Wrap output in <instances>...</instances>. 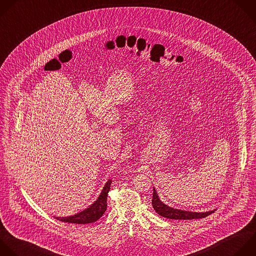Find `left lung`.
Wrapping results in <instances>:
<instances>
[{
    "label": "left lung",
    "instance_id": "8db88e82",
    "mask_svg": "<svg viewBox=\"0 0 256 256\" xmlns=\"http://www.w3.org/2000/svg\"><path fill=\"white\" fill-rule=\"evenodd\" d=\"M154 193H152V208L154 211L168 219H175V220H191V219H199V218H204L212 213H214L215 210L212 211H207V212H192V211H186V210H181V209H176L173 207H170L162 203L154 187Z\"/></svg>",
    "mask_w": 256,
    "mask_h": 256
}]
</instances>
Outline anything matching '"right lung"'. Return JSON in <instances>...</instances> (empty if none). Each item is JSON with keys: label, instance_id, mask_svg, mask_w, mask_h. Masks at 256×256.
Here are the masks:
<instances>
[{"label": "right lung", "instance_id": "right-lung-1", "mask_svg": "<svg viewBox=\"0 0 256 256\" xmlns=\"http://www.w3.org/2000/svg\"><path fill=\"white\" fill-rule=\"evenodd\" d=\"M110 185H112V180H108L106 183L96 201L94 204H92L88 208L84 209L79 213H76L75 215H71L67 217H55V218L62 222L76 223V224H88V223H94L98 221L106 211L108 194L110 189Z\"/></svg>", "mask_w": 256, "mask_h": 256}]
</instances>
